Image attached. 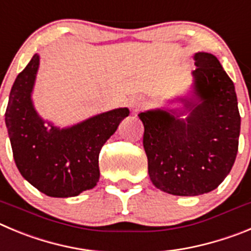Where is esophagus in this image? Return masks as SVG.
<instances>
[{"label": "esophagus", "mask_w": 251, "mask_h": 251, "mask_svg": "<svg viewBox=\"0 0 251 251\" xmlns=\"http://www.w3.org/2000/svg\"><path fill=\"white\" fill-rule=\"evenodd\" d=\"M128 105H130V107L134 110V111H139V110H141L142 107H145L146 101L145 99H142L141 96H134V98L130 99Z\"/></svg>", "instance_id": "obj_1"}]
</instances>
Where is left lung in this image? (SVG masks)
I'll list each match as a JSON object with an SVG mask.
<instances>
[{
  "mask_svg": "<svg viewBox=\"0 0 251 251\" xmlns=\"http://www.w3.org/2000/svg\"><path fill=\"white\" fill-rule=\"evenodd\" d=\"M194 92L187 110L139 114L152 184L164 193L196 196L219 186L235 162L240 114L235 87L211 53L194 56ZM186 111L189 116L179 117Z\"/></svg>",
  "mask_w": 251,
  "mask_h": 251,
  "instance_id": "8db88e82",
  "label": "left lung"
}]
</instances>
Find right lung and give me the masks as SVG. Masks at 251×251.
<instances>
[{"label":"right lung","mask_w":251,"mask_h":251,"mask_svg":"<svg viewBox=\"0 0 251 251\" xmlns=\"http://www.w3.org/2000/svg\"><path fill=\"white\" fill-rule=\"evenodd\" d=\"M38 62L36 53L10 92L4 121L13 159L21 175L45 195L76 196L96 186L101 148L130 111L116 109L69 128H47L31 101Z\"/></svg>","instance_id":"1"}]
</instances>
